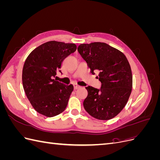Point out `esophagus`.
<instances>
[{
  "mask_svg": "<svg viewBox=\"0 0 160 160\" xmlns=\"http://www.w3.org/2000/svg\"><path fill=\"white\" fill-rule=\"evenodd\" d=\"M73 86H74V89H79L80 88V86L78 85H77V84H75Z\"/></svg>",
  "mask_w": 160,
  "mask_h": 160,
  "instance_id": "34e87169",
  "label": "esophagus"
}]
</instances>
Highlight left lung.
Listing matches in <instances>:
<instances>
[{"instance_id": "obj_1", "label": "left lung", "mask_w": 160, "mask_h": 160, "mask_svg": "<svg viewBox=\"0 0 160 160\" xmlns=\"http://www.w3.org/2000/svg\"><path fill=\"white\" fill-rule=\"evenodd\" d=\"M77 51L92 74L99 72L97 78L101 83L100 89L85 88L88 95L83 101L85 109L98 119L113 118L126 105L132 92V73L126 57L119 50L100 42L81 44Z\"/></svg>"}]
</instances>
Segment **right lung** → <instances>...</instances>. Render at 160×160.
<instances>
[{
	"instance_id": "right-lung-1",
	"label": "right lung",
	"mask_w": 160,
	"mask_h": 160,
	"mask_svg": "<svg viewBox=\"0 0 160 160\" xmlns=\"http://www.w3.org/2000/svg\"><path fill=\"white\" fill-rule=\"evenodd\" d=\"M77 49L74 43L49 41L34 49L22 69L23 88L38 113L52 118L64 111L73 85L55 81L57 71L65 58Z\"/></svg>"
}]
</instances>
